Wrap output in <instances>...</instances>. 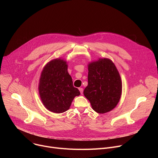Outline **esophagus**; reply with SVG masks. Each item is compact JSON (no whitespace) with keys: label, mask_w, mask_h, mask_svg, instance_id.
Masks as SVG:
<instances>
[{"label":"esophagus","mask_w":158,"mask_h":158,"mask_svg":"<svg viewBox=\"0 0 158 158\" xmlns=\"http://www.w3.org/2000/svg\"><path fill=\"white\" fill-rule=\"evenodd\" d=\"M79 91H80L81 94H82V93H83V89L81 88V87H79Z\"/></svg>","instance_id":"esophagus-1"}]
</instances>
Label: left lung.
I'll return each instance as SVG.
<instances>
[{
    "instance_id": "8db88e82",
    "label": "left lung",
    "mask_w": 158,
    "mask_h": 158,
    "mask_svg": "<svg viewBox=\"0 0 158 158\" xmlns=\"http://www.w3.org/2000/svg\"><path fill=\"white\" fill-rule=\"evenodd\" d=\"M88 85L84 96L94 110L106 113L118 104L122 94V81L115 64L108 58H99L88 64Z\"/></svg>"
}]
</instances>
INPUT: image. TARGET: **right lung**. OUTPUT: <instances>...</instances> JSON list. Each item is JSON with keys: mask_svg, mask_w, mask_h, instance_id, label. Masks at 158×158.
I'll list each match as a JSON object with an SVG mask.
<instances>
[{"mask_svg": "<svg viewBox=\"0 0 158 158\" xmlns=\"http://www.w3.org/2000/svg\"><path fill=\"white\" fill-rule=\"evenodd\" d=\"M67 67L65 60L57 58L48 62L41 72L39 96L45 107L54 113L68 110L74 98L81 94L78 89L73 86Z\"/></svg>", "mask_w": 158, "mask_h": 158, "instance_id": "right-lung-1", "label": "right lung"}]
</instances>
